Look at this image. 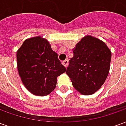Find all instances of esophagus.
<instances>
[{
    "label": "esophagus",
    "instance_id": "esophagus-1",
    "mask_svg": "<svg viewBox=\"0 0 126 126\" xmlns=\"http://www.w3.org/2000/svg\"><path fill=\"white\" fill-rule=\"evenodd\" d=\"M68 63H69L68 59H65V60H64L63 62H62V64H63V65L65 66V67H67V65H68Z\"/></svg>",
    "mask_w": 126,
    "mask_h": 126
}]
</instances>
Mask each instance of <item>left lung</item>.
Returning a JSON list of instances; mask_svg holds the SVG:
<instances>
[{
    "mask_svg": "<svg viewBox=\"0 0 126 126\" xmlns=\"http://www.w3.org/2000/svg\"><path fill=\"white\" fill-rule=\"evenodd\" d=\"M66 73L72 84L84 95L93 94L108 76L111 52L105 43L86 36L76 44Z\"/></svg>",
    "mask_w": 126,
    "mask_h": 126,
    "instance_id": "left-lung-1",
    "label": "left lung"
}]
</instances>
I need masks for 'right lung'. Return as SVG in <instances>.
Wrapping results in <instances>:
<instances>
[{"label":"right lung","mask_w":126,"mask_h":126,"mask_svg":"<svg viewBox=\"0 0 126 126\" xmlns=\"http://www.w3.org/2000/svg\"><path fill=\"white\" fill-rule=\"evenodd\" d=\"M19 75L33 94L46 96L55 89L57 77L66 71L51 48L40 36L26 40L17 52Z\"/></svg>","instance_id":"add662e5"}]
</instances>
